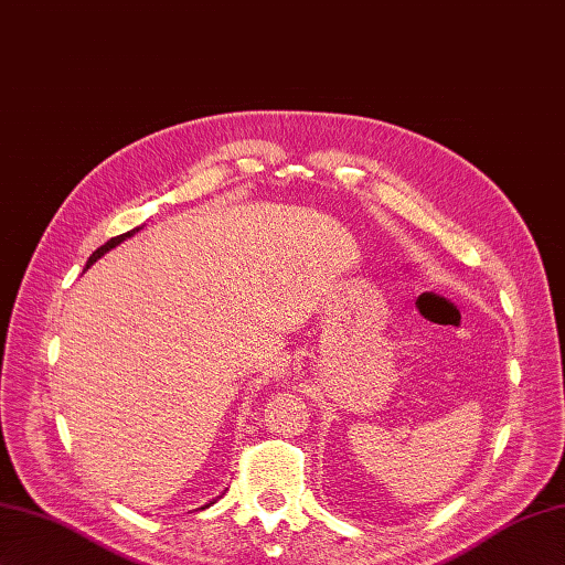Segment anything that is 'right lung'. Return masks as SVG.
Masks as SVG:
<instances>
[{"mask_svg":"<svg viewBox=\"0 0 565 565\" xmlns=\"http://www.w3.org/2000/svg\"><path fill=\"white\" fill-rule=\"evenodd\" d=\"M138 231H140V226H136V228H131V231H126V234H121V236H117V238H109V241H107L105 245H99V248H97V250H95V253H93V255L88 257V265H85V269H90V267H93V265L97 263V259H99V257H103L105 253H109L111 248H117V245H119V243H124L126 238H131L134 234H138ZM214 501H216V499H214ZM214 501H210V503H205V505H202V511H205V509H210V505H212Z\"/></svg>","mask_w":565,"mask_h":565,"instance_id":"1","label":"right lung"}]
</instances>
